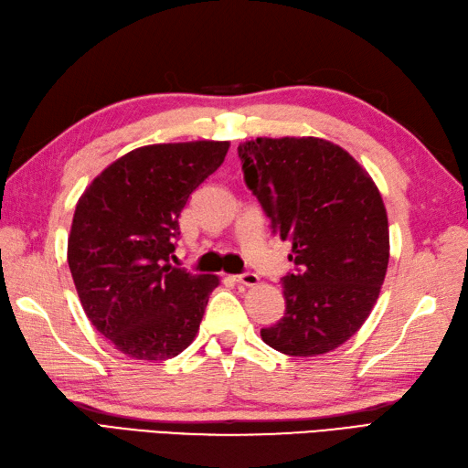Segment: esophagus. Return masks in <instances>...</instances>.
I'll list each match as a JSON object with an SVG mask.
<instances>
[{
  "mask_svg": "<svg viewBox=\"0 0 468 468\" xmlns=\"http://www.w3.org/2000/svg\"><path fill=\"white\" fill-rule=\"evenodd\" d=\"M233 281L235 283H239V285H245V287H255L257 283H259V277L255 275V273H241V275H235L233 277Z\"/></svg>",
  "mask_w": 468,
  "mask_h": 468,
  "instance_id": "34e87169",
  "label": "esophagus"
}]
</instances>
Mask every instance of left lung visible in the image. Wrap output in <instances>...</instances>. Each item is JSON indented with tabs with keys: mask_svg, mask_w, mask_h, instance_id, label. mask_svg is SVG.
<instances>
[{
	"mask_svg": "<svg viewBox=\"0 0 468 468\" xmlns=\"http://www.w3.org/2000/svg\"><path fill=\"white\" fill-rule=\"evenodd\" d=\"M237 154L295 263L281 279L283 319L261 329V339L292 356L329 353L361 329L381 292L388 265L381 193L343 147L319 137H257Z\"/></svg>",
	"mask_w": 468,
	"mask_h": 468,
	"instance_id": "left-lung-1",
	"label": "left lung"
}]
</instances>
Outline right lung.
Segmentation results:
<instances>
[{
	"label": "right lung",
	"mask_w": 468,
	"mask_h": 468,
	"mask_svg": "<svg viewBox=\"0 0 468 468\" xmlns=\"http://www.w3.org/2000/svg\"><path fill=\"white\" fill-rule=\"evenodd\" d=\"M229 141L145 145L113 161L78 201L68 263L81 307L117 351L165 361L193 343L219 277L169 261L191 193Z\"/></svg>",
	"instance_id": "right-lung-1"
}]
</instances>
